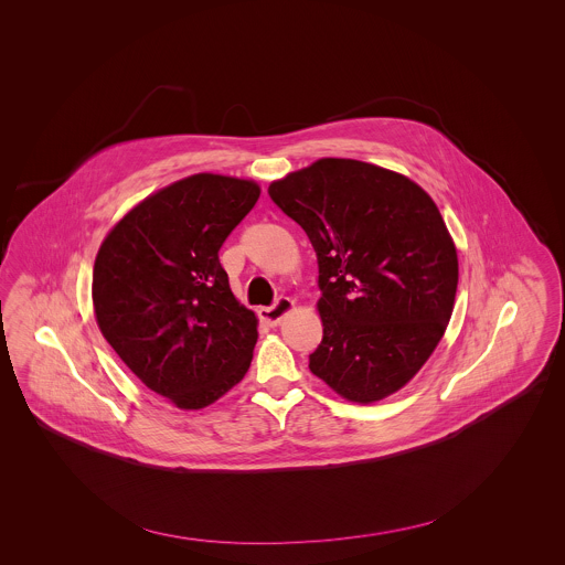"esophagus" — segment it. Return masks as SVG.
Returning <instances> with one entry per match:
<instances>
[{"instance_id": "obj_1", "label": "esophagus", "mask_w": 565, "mask_h": 565, "mask_svg": "<svg viewBox=\"0 0 565 565\" xmlns=\"http://www.w3.org/2000/svg\"><path fill=\"white\" fill-rule=\"evenodd\" d=\"M294 308H296V302H294L291 298H279L274 307L258 308V317H260L267 326L277 327L290 315Z\"/></svg>"}]
</instances>
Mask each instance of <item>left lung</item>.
Wrapping results in <instances>:
<instances>
[{
    "label": "left lung",
    "instance_id": "8db88e82",
    "mask_svg": "<svg viewBox=\"0 0 565 565\" xmlns=\"http://www.w3.org/2000/svg\"><path fill=\"white\" fill-rule=\"evenodd\" d=\"M317 253L323 342L308 369L348 402L402 390L444 338L458 253L435 201L411 178L326 157L269 184Z\"/></svg>",
    "mask_w": 565,
    "mask_h": 565
}]
</instances>
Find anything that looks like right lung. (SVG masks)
<instances>
[{"instance_id":"obj_1","label":"right lung","mask_w":565,"mask_h":565,"mask_svg":"<svg viewBox=\"0 0 565 565\" xmlns=\"http://www.w3.org/2000/svg\"><path fill=\"white\" fill-rule=\"evenodd\" d=\"M260 186L194 173L132 206L99 246L93 308L103 338L180 411L217 402L246 375L258 319L239 305L220 248Z\"/></svg>"}]
</instances>
